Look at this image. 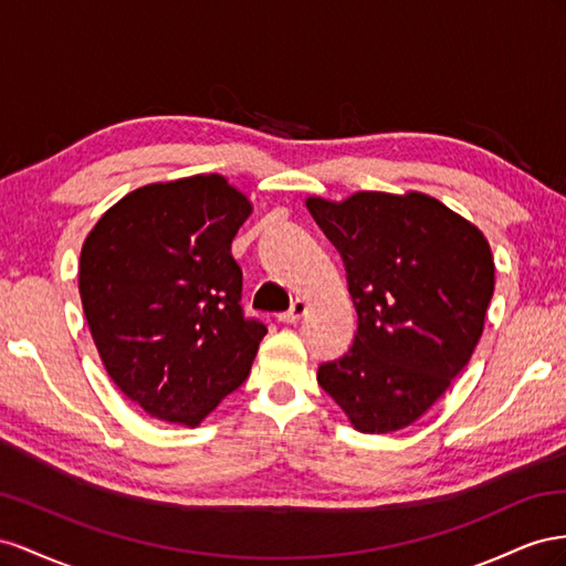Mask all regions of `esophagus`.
Listing matches in <instances>:
<instances>
[{
    "instance_id": "obj_1",
    "label": "esophagus",
    "mask_w": 566,
    "mask_h": 566,
    "mask_svg": "<svg viewBox=\"0 0 566 566\" xmlns=\"http://www.w3.org/2000/svg\"><path fill=\"white\" fill-rule=\"evenodd\" d=\"M305 311H308V303L301 301V298H296V301L292 303V308H289L286 313H282L277 319H280V322H284V325H296V322L305 315Z\"/></svg>"
}]
</instances>
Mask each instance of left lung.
I'll use <instances>...</instances> for the list:
<instances>
[{"instance_id":"left-lung-1","label":"left lung","mask_w":566,"mask_h":566,"mask_svg":"<svg viewBox=\"0 0 566 566\" xmlns=\"http://www.w3.org/2000/svg\"><path fill=\"white\" fill-rule=\"evenodd\" d=\"M305 206L344 258L358 313L350 350L319 365L317 381L353 429H406L448 391L483 334L495 286L489 241L422 191Z\"/></svg>"}]
</instances>
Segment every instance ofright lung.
Here are the masks:
<instances>
[{"label":"right lung","instance_id":"right-lung-1","mask_svg":"<svg viewBox=\"0 0 566 566\" xmlns=\"http://www.w3.org/2000/svg\"><path fill=\"white\" fill-rule=\"evenodd\" d=\"M253 211L218 172L144 185L80 251L77 289L113 384L164 422L199 427L239 389L268 334L241 313L232 239Z\"/></svg>","mask_w":566,"mask_h":566}]
</instances>
